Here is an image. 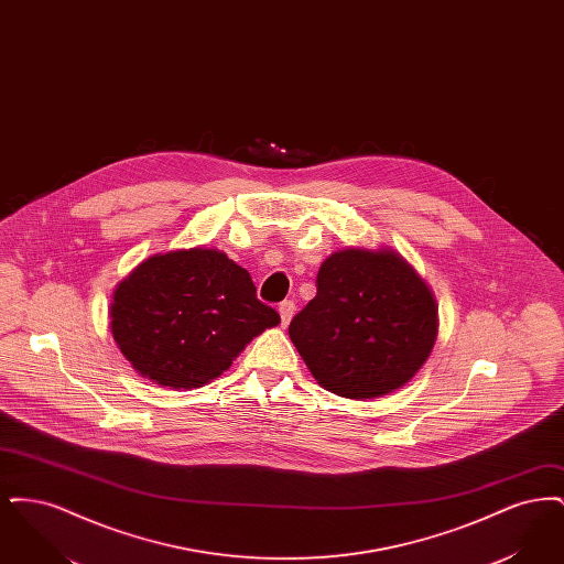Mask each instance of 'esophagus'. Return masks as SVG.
Segmentation results:
<instances>
[{
    "instance_id": "34e87169",
    "label": "esophagus",
    "mask_w": 564,
    "mask_h": 564,
    "mask_svg": "<svg viewBox=\"0 0 564 564\" xmlns=\"http://www.w3.org/2000/svg\"><path fill=\"white\" fill-rule=\"evenodd\" d=\"M295 313V304L294 300H283L281 304H279V315H281V323L283 325H288V323L292 322V317H294Z\"/></svg>"
}]
</instances>
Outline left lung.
Returning <instances> with one entry per match:
<instances>
[{"label": "left lung", "mask_w": 564, "mask_h": 564, "mask_svg": "<svg viewBox=\"0 0 564 564\" xmlns=\"http://www.w3.org/2000/svg\"><path fill=\"white\" fill-rule=\"evenodd\" d=\"M437 308L427 285L393 251L345 249L317 272V295L290 338L327 391L372 400L403 387L427 361Z\"/></svg>", "instance_id": "1"}]
</instances>
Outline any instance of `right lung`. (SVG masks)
Masks as SVG:
<instances>
[{
  "label": "right lung",
  "mask_w": 564,
  "mask_h": 564,
  "mask_svg": "<svg viewBox=\"0 0 564 564\" xmlns=\"http://www.w3.org/2000/svg\"><path fill=\"white\" fill-rule=\"evenodd\" d=\"M109 317L124 357L173 389L207 384L251 338L281 322L258 300L247 270L200 247L139 264L118 285Z\"/></svg>",
  "instance_id": "1"
}]
</instances>
